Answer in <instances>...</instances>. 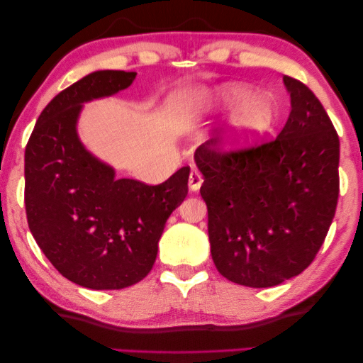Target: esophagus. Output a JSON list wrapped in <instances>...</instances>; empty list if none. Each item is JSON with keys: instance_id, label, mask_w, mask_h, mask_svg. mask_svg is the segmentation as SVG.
<instances>
[{"instance_id": "1", "label": "esophagus", "mask_w": 363, "mask_h": 363, "mask_svg": "<svg viewBox=\"0 0 363 363\" xmlns=\"http://www.w3.org/2000/svg\"><path fill=\"white\" fill-rule=\"evenodd\" d=\"M201 185H203V175H201L199 170L193 169L191 174H189V189L191 191H198Z\"/></svg>"}]
</instances>
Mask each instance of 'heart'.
Masks as SVG:
<instances>
[{"mask_svg":"<svg viewBox=\"0 0 363 363\" xmlns=\"http://www.w3.org/2000/svg\"><path fill=\"white\" fill-rule=\"evenodd\" d=\"M207 104L222 108H235L228 130L222 135L225 150L242 151L254 146L273 127L278 117V106L270 94H252V88L241 83H230L209 93L204 99Z\"/></svg>","mask_w":363,"mask_h":363,"instance_id":"obj_1","label":"heart"}]
</instances>
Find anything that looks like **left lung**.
<instances>
[{"mask_svg": "<svg viewBox=\"0 0 363 363\" xmlns=\"http://www.w3.org/2000/svg\"><path fill=\"white\" fill-rule=\"evenodd\" d=\"M291 112L275 140L242 151L194 152L209 213L211 254L227 280L270 288L304 272L322 247L340 196V138L304 83L283 77Z\"/></svg>", "mask_w": 363, "mask_h": 363, "instance_id": "obj_1", "label": "left lung"}]
</instances>
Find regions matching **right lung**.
I'll return each instance as SVG.
<instances>
[{"instance_id": "1", "label": "right lung", "mask_w": 363, "mask_h": 363, "mask_svg": "<svg viewBox=\"0 0 363 363\" xmlns=\"http://www.w3.org/2000/svg\"><path fill=\"white\" fill-rule=\"evenodd\" d=\"M136 72L98 70L50 101L26 147V212L55 269L90 289H122L151 272L165 222L188 194L189 167L160 185L116 172L77 135L83 103L125 90Z\"/></svg>"}]
</instances>
